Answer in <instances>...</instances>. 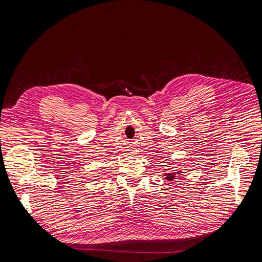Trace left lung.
Here are the masks:
<instances>
[{"label": "left lung", "instance_id": "obj_1", "mask_svg": "<svg viewBox=\"0 0 262 262\" xmlns=\"http://www.w3.org/2000/svg\"><path fill=\"white\" fill-rule=\"evenodd\" d=\"M166 179H167V180H172V179H175V176H173V175H167V178H166Z\"/></svg>", "mask_w": 262, "mask_h": 262}]
</instances>
